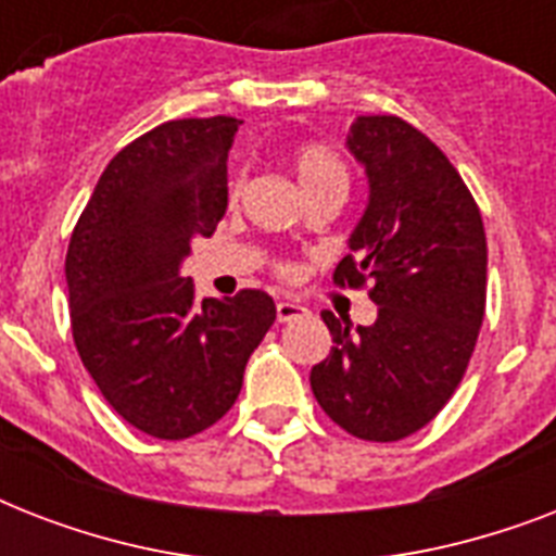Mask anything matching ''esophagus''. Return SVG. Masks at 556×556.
Instances as JSON below:
<instances>
[{"instance_id": "1", "label": "esophagus", "mask_w": 556, "mask_h": 556, "mask_svg": "<svg viewBox=\"0 0 556 556\" xmlns=\"http://www.w3.org/2000/svg\"><path fill=\"white\" fill-rule=\"evenodd\" d=\"M305 308L300 303H277V320L279 323H291L296 317H303Z\"/></svg>"}]
</instances>
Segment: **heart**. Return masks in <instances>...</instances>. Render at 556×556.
<instances>
[{"label": "heart", "instance_id": "b5f03b06", "mask_svg": "<svg viewBox=\"0 0 556 556\" xmlns=\"http://www.w3.org/2000/svg\"><path fill=\"white\" fill-rule=\"evenodd\" d=\"M294 173L305 195H312V192L317 190H329V187L346 190L349 181L343 161H340L329 147H323V143H305V147H300V150L294 152ZM239 192H242V181L236 178L233 187H230V201L239 199ZM294 274V265H279V277L291 279Z\"/></svg>", "mask_w": 556, "mask_h": 556}]
</instances>
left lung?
<instances>
[{
	"mask_svg": "<svg viewBox=\"0 0 556 556\" xmlns=\"http://www.w3.org/2000/svg\"><path fill=\"white\" fill-rule=\"evenodd\" d=\"M369 178L338 286L369 282L378 320L352 329L323 312L331 352L312 369L323 413L366 441L430 424L465 378L484 320L482 213L447 155L395 115L357 117L346 138Z\"/></svg>",
	"mask_w": 556,
	"mask_h": 556,
	"instance_id": "obj_1",
	"label": "left lung"
}]
</instances>
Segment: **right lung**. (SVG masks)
<instances>
[{
    "mask_svg": "<svg viewBox=\"0 0 556 556\" xmlns=\"http://www.w3.org/2000/svg\"><path fill=\"white\" fill-rule=\"evenodd\" d=\"M236 117H185L117 152L77 218L65 282L74 346L112 409L155 439H190L233 406L277 320L265 291L195 300V236L227 210Z\"/></svg>",
    "mask_w": 556,
    "mask_h": 556,
    "instance_id": "1",
    "label": "right lung"
}]
</instances>
